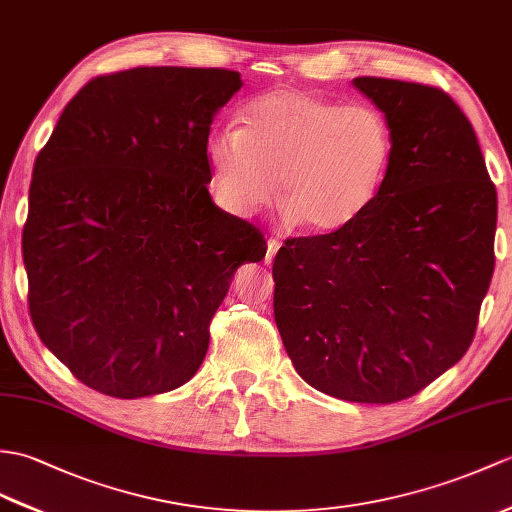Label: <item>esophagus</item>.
Instances as JSON below:
<instances>
[{"label": "esophagus", "instance_id": "obj_1", "mask_svg": "<svg viewBox=\"0 0 512 512\" xmlns=\"http://www.w3.org/2000/svg\"><path fill=\"white\" fill-rule=\"evenodd\" d=\"M268 248H266V264H272V259H275V255H277V251H279V242L277 240H268V244H266Z\"/></svg>", "mask_w": 512, "mask_h": 512}]
</instances>
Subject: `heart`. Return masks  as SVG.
Here are the masks:
<instances>
[{"label": "heart", "instance_id": "1", "mask_svg": "<svg viewBox=\"0 0 512 512\" xmlns=\"http://www.w3.org/2000/svg\"><path fill=\"white\" fill-rule=\"evenodd\" d=\"M395 135L371 104H342L305 89H272L242 111V128L205 144L218 207L251 218L277 194L310 235H334L373 207L388 178Z\"/></svg>", "mask_w": 512, "mask_h": 512}]
</instances>
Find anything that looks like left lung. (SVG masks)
Returning a JSON list of instances; mask_svg holds the SVG:
<instances>
[{"label":"left lung","instance_id":"8db88e82","mask_svg":"<svg viewBox=\"0 0 512 512\" xmlns=\"http://www.w3.org/2000/svg\"><path fill=\"white\" fill-rule=\"evenodd\" d=\"M353 85L392 126L390 172L349 229L285 240L272 264L275 320L307 384L395 403L469 349L495 268L497 192L443 89L373 76Z\"/></svg>","mask_w":512,"mask_h":512}]
</instances>
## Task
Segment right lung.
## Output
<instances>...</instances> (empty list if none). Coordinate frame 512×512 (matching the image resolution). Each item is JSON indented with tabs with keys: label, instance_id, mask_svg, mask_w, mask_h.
I'll use <instances>...</instances> for the list:
<instances>
[{
	"label": "right lung",
	"instance_id": "obj_1",
	"mask_svg": "<svg viewBox=\"0 0 512 512\" xmlns=\"http://www.w3.org/2000/svg\"><path fill=\"white\" fill-rule=\"evenodd\" d=\"M242 85L218 67L98 76L34 161L21 240L32 325L102 395L189 382L235 270L266 255L207 189L211 122Z\"/></svg>",
	"mask_w": 512,
	"mask_h": 512
}]
</instances>
